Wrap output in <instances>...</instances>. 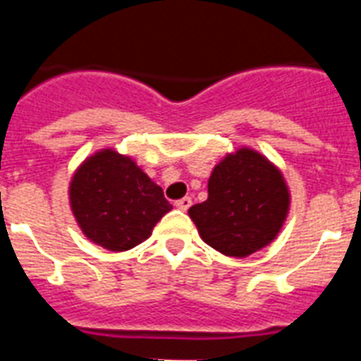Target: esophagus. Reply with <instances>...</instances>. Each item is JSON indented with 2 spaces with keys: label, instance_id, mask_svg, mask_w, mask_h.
Wrapping results in <instances>:
<instances>
[{
  "label": "esophagus",
  "instance_id": "1",
  "mask_svg": "<svg viewBox=\"0 0 361 361\" xmlns=\"http://www.w3.org/2000/svg\"><path fill=\"white\" fill-rule=\"evenodd\" d=\"M191 204H192L191 198H189V197H183V198H180L178 202H176V208L181 209V212H187V209L191 208Z\"/></svg>",
  "mask_w": 361,
  "mask_h": 361
}]
</instances>
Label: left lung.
Here are the masks:
<instances>
[{
	"instance_id": "1",
	"label": "left lung",
	"mask_w": 361,
	"mask_h": 361,
	"mask_svg": "<svg viewBox=\"0 0 361 361\" xmlns=\"http://www.w3.org/2000/svg\"><path fill=\"white\" fill-rule=\"evenodd\" d=\"M290 209L281 170L262 153H226L208 180V200L189 208L198 234L215 251L245 258L277 238Z\"/></svg>"
}]
</instances>
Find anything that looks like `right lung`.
<instances>
[{
    "label": "right lung",
    "instance_id": "obj_1",
    "mask_svg": "<svg viewBox=\"0 0 361 361\" xmlns=\"http://www.w3.org/2000/svg\"><path fill=\"white\" fill-rule=\"evenodd\" d=\"M69 204L84 236L109 251H129L152 236L172 204L127 155L101 149L75 170Z\"/></svg>",
    "mask_w": 361,
    "mask_h": 361
}]
</instances>
